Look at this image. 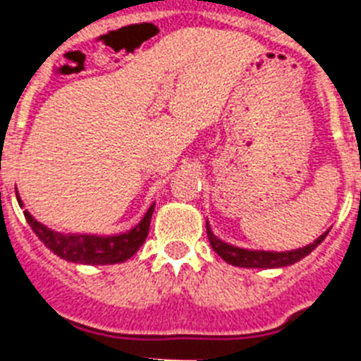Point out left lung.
Wrapping results in <instances>:
<instances>
[{
  "label": "left lung",
  "mask_w": 361,
  "mask_h": 361,
  "mask_svg": "<svg viewBox=\"0 0 361 361\" xmlns=\"http://www.w3.org/2000/svg\"><path fill=\"white\" fill-rule=\"evenodd\" d=\"M206 231H208V238L212 247L215 250V253L220 258H224L226 262L231 264V266L238 267H283L291 266V264L298 262L304 257H307L314 247H318V244L324 242V238L327 237V233H324L320 238L312 242V244L305 245V247H300L295 251H282V253H276V251H251V250H240V247H235V245H229L226 242H222L220 238H216L212 233L209 226L206 224Z\"/></svg>",
  "instance_id": "8db88e82"
}]
</instances>
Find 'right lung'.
<instances>
[{
	"mask_svg": "<svg viewBox=\"0 0 361 361\" xmlns=\"http://www.w3.org/2000/svg\"><path fill=\"white\" fill-rule=\"evenodd\" d=\"M18 195V193H16ZM18 202L21 204L18 197ZM155 204L149 206L141 224L135 226L132 231L116 235V237H94V235H63L39 224L30 213L25 209V219L30 224L32 231L43 242L49 250H52L57 257L65 258L68 262L75 264H94V266H106V264H119L128 260L137 253V250L145 244L149 231Z\"/></svg>",
	"mask_w": 361,
	"mask_h": 361,
	"instance_id": "1",
	"label": "right lung"
}]
</instances>
